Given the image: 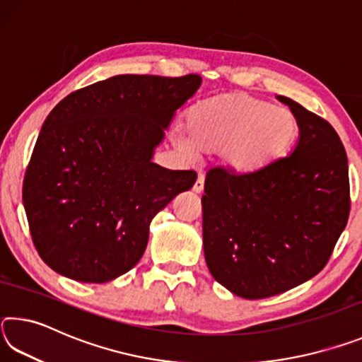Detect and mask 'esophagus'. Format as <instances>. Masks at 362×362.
I'll return each mask as SVG.
<instances>
[{
  "mask_svg": "<svg viewBox=\"0 0 362 362\" xmlns=\"http://www.w3.org/2000/svg\"><path fill=\"white\" fill-rule=\"evenodd\" d=\"M204 189V175L203 174H199L198 175V179H196V182H194V185H193V192L194 193H201Z\"/></svg>",
  "mask_w": 362,
  "mask_h": 362,
  "instance_id": "1",
  "label": "esophagus"
}]
</instances>
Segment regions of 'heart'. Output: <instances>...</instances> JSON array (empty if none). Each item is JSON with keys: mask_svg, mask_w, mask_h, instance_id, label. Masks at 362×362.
<instances>
[{"mask_svg": "<svg viewBox=\"0 0 362 362\" xmlns=\"http://www.w3.org/2000/svg\"><path fill=\"white\" fill-rule=\"evenodd\" d=\"M185 134L175 139L183 153L220 150L226 168L255 174L291 148L298 122L289 110L246 93H226L196 103L187 113Z\"/></svg>", "mask_w": 362, "mask_h": 362, "instance_id": "heart-1", "label": "heart"}]
</instances>
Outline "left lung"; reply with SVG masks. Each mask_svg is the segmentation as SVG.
<instances>
[{
	"label": "left lung",
	"mask_w": 362,
	"mask_h": 362,
	"mask_svg": "<svg viewBox=\"0 0 362 362\" xmlns=\"http://www.w3.org/2000/svg\"><path fill=\"white\" fill-rule=\"evenodd\" d=\"M297 118L292 155L255 174L214 168L206 175L203 243L207 268L236 296H278L326 267L350 216L348 159L329 122L289 97Z\"/></svg>",
	"instance_id": "obj_1"
}]
</instances>
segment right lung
Wrapping results in <instances>:
<instances>
[{
  "mask_svg": "<svg viewBox=\"0 0 362 362\" xmlns=\"http://www.w3.org/2000/svg\"><path fill=\"white\" fill-rule=\"evenodd\" d=\"M199 86L193 73L118 75L52 108L22 188L30 235L47 267L95 284L136 267L153 217L196 182L194 170L164 169L151 156Z\"/></svg>",
  "mask_w": 362,
  "mask_h": 362,
  "instance_id": "1",
  "label": "right lung"
}]
</instances>
